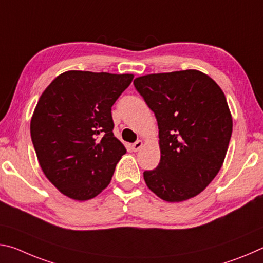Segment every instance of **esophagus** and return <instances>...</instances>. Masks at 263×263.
<instances>
[{"label":"esophagus","mask_w":263,"mask_h":263,"mask_svg":"<svg viewBox=\"0 0 263 263\" xmlns=\"http://www.w3.org/2000/svg\"><path fill=\"white\" fill-rule=\"evenodd\" d=\"M142 145H144V141H142V140H138V141L135 142V144H132L131 148H132L133 152H137V151H139V149L142 147Z\"/></svg>","instance_id":"1"}]
</instances>
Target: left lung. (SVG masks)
Returning <instances> with one entry per match:
<instances>
[{
  "label": "left lung",
  "mask_w": 263,
  "mask_h": 263,
  "mask_svg": "<svg viewBox=\"0 0 263 263\" xmlns=\"http://www.w3.org/2000/svg\"><path fill=\"white\" fill-rule=\"evenodd\" d=\"M133 84L159 126L161 158L144 172L146 184L167 202L195 197L220 171L232 136L224 92L195 69L144 75Z\"/></svg>",
  "instance_id": "8db88e82"
}]
</instances>
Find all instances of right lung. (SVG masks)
<instances>
[{"mask_svg": "<svg viewBox=\"0 0 263 263\" xmlns=\"http://www.w3.org/2000/svg\"><path fill=\"white\" fill-rule=\"evenodd\" d=\"M132 80V74L68 70L44 90L31 139L44 174L61 194L87 201L109 185L126 153L114 136L111 106Z\"/></svg>", "mask_w": 263, "mask_h": 263, "instance_id": "1", "label": "right lung"}]
</instances>
